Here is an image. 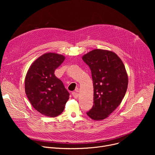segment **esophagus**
I'll return each instance as SVG.
<instances>
[{"instance_id":"esophagus-1","label":"esophagus","mask_w":155,"mask_h":155,"mask_svg":"<svg viewBox=\"0 0 155 155\" xmlns=\"http://www.w3.org/2000/svg\"><path fill=\"white\" fill-rule=\"evenodd\" d=\"M72 95L74 98H77L78 97V93H77V92H72Z\"/></svg>"}]
</instances>
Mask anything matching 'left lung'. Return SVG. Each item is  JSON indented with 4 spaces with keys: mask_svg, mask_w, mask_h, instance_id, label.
Here are the masks:
<instances>
[{
    "mask_svg": "<svg viewBox=\"0 0 155 155\" xmlns=\"http://www.w3.org/2000/svg\"><path fill=\"white\" fill-rule=\"evenodd\" d=\"M82 59L90 68L94 104L86 114L94 120L108 117L121 104L127 91V75L121 59L114 52L96 49Z\"/></svg>",
    "mask_w": 155,
    "mask_h": 155,
    "instance_id": "8db88e82",
    "label": "left lung"
}]
</instances>
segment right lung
<instances>
[{
	"mask_svg": "<svg viewBox=\"0 0 155 155\" xmlns=\"http://www.w3.org/2000/svg\"><path fill=\"white\" fill-rule=\"evenodd\" d=\"M65 57L44 54L31 65L25 78V92L33 107L43 115L55 117L64 109L70 94L54 75Z\"/></svg>",
	"mask_w": 155,
	"mask_h": 155,
	"instance_id": "add662e5",
	"label": "right lung"
}]
</instances>
